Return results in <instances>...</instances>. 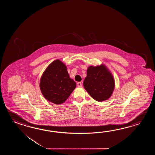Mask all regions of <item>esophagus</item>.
Segmentation results:
<instances>
[{"mask_svg": "<svg viewBox=\"0 0 155 155\" xmlns=\"http://www.w3.org/2000/svg\"><path fill=\"white\" fill-rule=\"evenodd\" d=\"M77 85L79 87H82V84H81V82H78L77 83Z\"/></svg>", "mask_w": 155, "mask_h": 155, "instance_id": "34e87169", "label": "esophagus"}]
</instances>
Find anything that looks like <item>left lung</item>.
<instances>
[{"mask_svg": "<svg viewBox=\"0 0 155 155\" xmlns=\"http://www.w3.org/2000/svg\"><path fill=\"white\" fill-rule=\"evenodd\" d=\"M83 85L92 98L101 102L112 95L115 84L112 74L104 64H101L89 66Z\"/></svg>", "mask_w": 155, "mask_h": 155, "instance_id": "obj_1", "label": "left lung"}]
</instances>
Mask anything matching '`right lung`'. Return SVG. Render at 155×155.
Here are the masks:
<instances>
[{
  "instance_id": "obj_1",
  "label": "right lung",
  "mask_w": 155,
  "mask_h": 155,
  "mask_svg": "<svg viewBox=\"0 0 155 155\" xmlns=\"http://www.w3.org/2000/svg\"><path fill=\"white\" fill-rule=\"evenodd\" d=\"M76 86V82L70 78L66 65L59 59L47 67L40 81L44 97L56 105L65 102Z\"/></svg>"
}]
</instances>
